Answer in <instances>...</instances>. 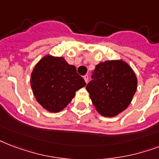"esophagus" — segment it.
I'll return each mask as SVG.
<instances>
[{
  "label": "esophagus",
  "mask_w": 159,
  "mask_h": 159,
  "mask_svg": "<svg viewBox=\"0 0 159 159\" xmlns=\"http://www.w3.org/2000/svg\"><path fill=\"white\" fill-rule=\"evenodd\" d=\"M83 78H84L85 82H88V78H89V77H88V75H85L84 77H83Z\"/></svg>",
  "instance_id": "esophagus-1"
}]
</instances>
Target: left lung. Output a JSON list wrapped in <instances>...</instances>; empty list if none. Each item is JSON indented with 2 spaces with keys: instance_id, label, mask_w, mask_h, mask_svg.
<instances>
[{
  "instance_id": "left-lung-1",
  "label": "left lung",
  "mask_w": 159,
  "mask_h": 159,
  "mask_svg": "<svg viewBox=\"0 0 159 159\" xmlns=\"http://www.w3.org/2000/svg\"><path fill=\"white\" fill-rule=\"evenodd\" d=\"M86 89L97 112L103 117H116L131 103L137 91L136 74L123 60L100 62Z\"/></svg>"
}]
</instances>
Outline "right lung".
Here are the masks:
<instances>
[{"instance_id":"add662e5","label":"right lung","mask_w":159,"mask_h":159,"mask_svg":"<svg viewBox=\"0 0 159 159\" xmlns=\"http://www.w3.org/2000/svg\"><path fill=\"white\" fill-rule=\"evenodd\" d=\"M86 86L77 68L62 57L44 56L34 66L31 87L37 102L50 112H59L66 107L76 92Z\"/></svg>"}]
</instances>
